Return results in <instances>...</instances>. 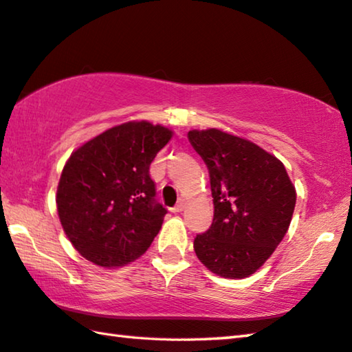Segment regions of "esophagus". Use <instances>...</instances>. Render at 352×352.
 Segmentation results:
<instances>
[{
	"instance_id": "esophagus-1",
	"label": "esophagus",
	"mask_w": 352,
	"mask_h": 352,
	"mask_svg": "<svg viewBox=\"0 0 352 352\" xmlns=\"http://www.w3.org/2000/svg\"><path fill=\"white\" fill-rule=\"evenodd\" d=\"M184 208H186L184 199H180V201H178V203L174 206V208H172V212H174V213H178V212L184 210Z\"/></svg>"
}]
</instances>
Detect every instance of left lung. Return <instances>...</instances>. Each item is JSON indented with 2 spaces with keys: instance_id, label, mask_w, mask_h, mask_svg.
I'll return each instance as SVG.
<instances>
[{
  "instance_id": "1",
  "label": "left lung",
  "mask_w": 352,
  "mask_h": 352,
  "mask_svg": "<svg viewBox=\"0 0 352 352\" xmlns=\"http://www.w3.org/2000/svg\"><path fill=\"white\" fill-rule=\"evenodd\" d=\"M209 169L213 221L194 239L198 259L218 276L253 274L285 236L296 190L276 157L219 129L189 131Z\"/></svg>"
}]
</instances>
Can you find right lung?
<instances>
[{"mask_svg":"<svg viewBox=\"0 0 352 352\" xmlns=\"http://www.w3.org/2000/svg\"><path fill=\"white\" fill-rule=\"evenodd\" d=\"M172 131L128 122L82 144L62 170L56 203L74 249L100 267H122L148 250L168 209L149 166Z\"/></svg>","mask_w":352,"mask_h":352,"instance_id":"add662e5","label":"right lung"}]
</instances>
